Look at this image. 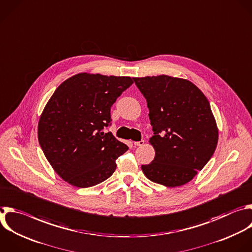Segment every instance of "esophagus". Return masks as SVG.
Masks as SVG:
<instances>
[{"instance_id":"esophagus-1","label":"esophagus","mask_w":252,"mask_h":252,"mask_svg":"<svg viewBox=\"0 0 252 252\" xmlns=\"http://www.w3.org/2000/svg\"><path fill=\"white\" fill-rule=\"evenodd\" d=\"M144 143H145V141H144V140H140V141H134V142H133V144H134L135 146H143V145H144Z\"/></svg>"}]
</instances>
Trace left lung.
Wrapping results in <instances>:
<instances>
[{
    "label": "left lung",
    "instance_id": "1",
    "mask_svg": "<svg viewBox=\"0 0 252 252\" xmlns=\"http://www.w3.org/2000/svg\"><path fill=\"white\" fill-rule=\"evenodd\" d=\"M144 96L154 135L144 175L166 187L190 182L213 156L219 130L210 103L192 82L168 75L133 78Z\"/></svg>",
    "mask_w": 252,
    "mask_h": 252
}]
</instances>
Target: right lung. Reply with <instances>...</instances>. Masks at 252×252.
<instances>
[{
    "instance_id": "1",
    "label": "right lung",
    "mask_w": 252,
    "mask_h": 252,
    "mask_svg": "<svg viewBox=\"0 0 252 252\" xmlns=\"http://www.w3.org/2000/svg\"><path fill=\"white\" fill-rule=\"evenodd\" d=\"M133 83L127 76L79 73L65 80L47 102L38 122L42 151L54 171L78 188L113 175L127 149L112 132L111 107Z\"/></svg>"
}]
</instances>
